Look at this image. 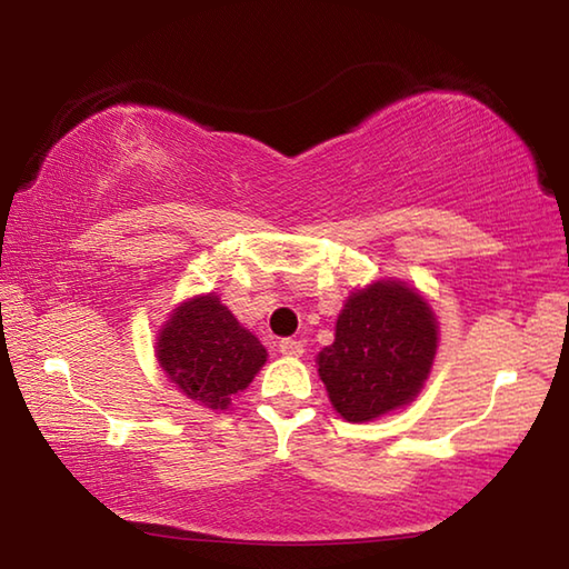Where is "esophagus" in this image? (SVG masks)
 Returning <instances> with one entry per match:
<instances>
[{"label": "esophagus", "instance_id": "esophagus-1", "mask_svg": "<svg viewBox=\"0 0 569 569\" xmlns=\"http://www.w3.org/2000/svg\"><path fill=\"white\" fill-rule=\"evenodd\" d=\"M278 351H281L283 356H301L303 343L296 341V339H283L281 343H278Z\"/></svg>", "mask_w": 569, "mask_h": 569}]
</instances>
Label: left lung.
<instances>
[{
  "mask_svg": "<svg viewBox=\"0 0 569 569\" xmlns=\"http://www.w3.org/2000/svg\"><path fill=\"white\" fill-rule=\"evenodd\" d=\"M439 326L417 288L377 281L353 291L319 353V377L333 409L361 423L417 399L429 379Z\"/></svg>",
  "mask_w": 569,
  "mask_h": 569,
  "instance_id": "obj_1",
  "label": "left lung"
}]
</instances>
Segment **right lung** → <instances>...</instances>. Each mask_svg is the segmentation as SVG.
<instances>
[{"label": "right lung", "instance_id": "obj_1", "mask_svg": "<svg viewBox=\"0 0 569 569\" xmlns=\"http://www.w3.org/2000/svg\"><path fill=\"white\" fill-rule=\"evenodd\" d=\"M156 353L168 379L208 409H228L268 359L263 343L213 293L190 298L170 313Z\"/></svg>", "mask_w": 569, "mask_h": 569}]
</instances>
